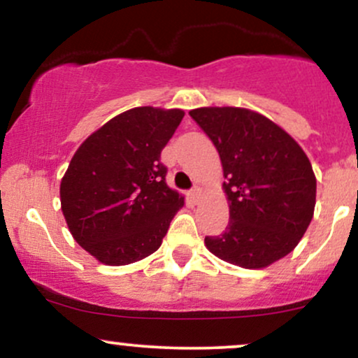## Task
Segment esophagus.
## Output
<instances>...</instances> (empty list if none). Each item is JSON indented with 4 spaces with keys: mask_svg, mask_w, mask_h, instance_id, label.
Instances as JSON below:
<instances>
[{
    "mask_svg": "<svg viewBox=\"0 0 358 358\" xmlns=\"http://www.w3.org/2000/svg\"><path fill=\"white\" fill-rule=\"evenodd\" d=\"M199 194H201V189L197 187V186H196V187H192V189H191V192H189V196H191V199L194 201V203H196L197 199H199Z\"/></svg>",
    "mask_w": 358,
    "mask_h": 358,
    "instance_id": "obj_1",
    "label": "esophagus"
}]
</instances>
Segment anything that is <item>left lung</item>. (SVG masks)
<instances>
[{"instance_id": "8db88e82", "label": "left lung", "mask_w": 358, "mask_h": 358, "mask_svg": "<svg viewBox=\"0 0 358 358\" xmlns=\"http://www.w3.org/2000/svg\"><path fill=\"white\" fill-rule=\"evenodd\" d=\"M189 115L220 152L229 222L204 243L236 266L264 268L292 253L313 217L317 179L300 145L275 122L238 107Z\"/></svg>"}]
</instances>
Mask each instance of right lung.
Here are the masks:
<instances>
[{
	"label": "right lung",
	"mask_w": 358,
	"mask_h": 358,
	"mask_svg": "<svg viewBox=\"0 0 358 358\" xmlns=\"http://www.w3.org/2000/svg\"><path fill=\"white\" fill-rule=\"evenodd\" d=\"M182 117L179 108H130L71 157L60 184L62 211L75 241L100 263L122 266L152 255L184 206L161 162Z\"/></svg>",
	"instance_id": "right-lung-1"
}]
</instances>
